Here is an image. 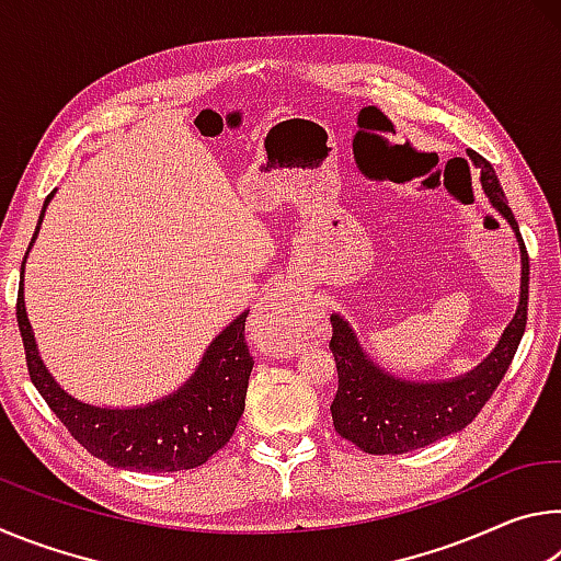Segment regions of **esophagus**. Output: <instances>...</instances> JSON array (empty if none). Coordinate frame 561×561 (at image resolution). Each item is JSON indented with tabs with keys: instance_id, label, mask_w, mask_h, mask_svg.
Here are the masks:
<instances>
[{
	"instance_id": "obj_1",
	"label": "esophagus",
	"mask_w": 561,
	"mask_h": 561,
	"mask_svg": "<svg viewBox=\"0 0 561 561\" xmlns=\"http://www.w3.org/2000/svg\"><path fill=\"white\" fill-rule=\"evenodd\" d=\"M299 297L289 289H274L260 301L252 317V336L254 344L267 354L287 356L297 344L299 327Z\"/></svg>"
}]
</instances>
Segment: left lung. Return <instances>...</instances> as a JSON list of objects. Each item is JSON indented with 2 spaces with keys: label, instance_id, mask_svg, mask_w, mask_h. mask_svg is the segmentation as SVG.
Listing matches in <instances>:
<instances>
[{
  "label": "left lung",
  "instance_id": "1",
  "mask_svg": "<svg viewBox=\"0 0 561 561\" xmlns=\"http://www.w3.org/2000/svg\"><path fill=\"white\" fill-rule=\"evenodd\" d=\"M470 163L480 170V183L495 210L505 217L517 240L522 242L519 227L505 193L497 180L495 168L474 150H468ZM529 299V257L522 247V287L519 307L502 334L495 351L470 374L450 378V381L415 383L396 378L378 368L371 356L360 348L354 329L346 319L331 314L329 348L336 360L339 391L331 403V417L341 438L358 445L371 455H401L425 448L445 435L462 431L474 421L482 405L495 393L527 327Z\"/></svg>",
  "mask_w": 561,
  "mask_h": 561
}]
</instances>
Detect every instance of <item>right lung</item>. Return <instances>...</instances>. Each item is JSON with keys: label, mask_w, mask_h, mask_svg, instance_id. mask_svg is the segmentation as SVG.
I'll return each mask as SVG.
<instances>
[{"label": "right lung", "mask_w": 561, "mask_h": 561, "mask_svg": "<svg viewBox=\"0 0 561 561\" xmlns=\"http://www.w3.org/2000/svg\"><path fill=\"white\" fill-rule=\"evenodd\" d=\"M54 193L46 197L44 210ZM42 210V217H44ZM39 217V225H42ZM39 225L30 250L39 234ZM26 250V254H30ZM24 254V260H26ZM16 321L22 331L26 368L46 405L91 455L111 468L136 472H178L197 468L225 448L244 411L252 354L244 341L247 311L207 346L201 366L163 401L136 408H99L76 401L46 371L24 309V262L16 294Z\"/></svg>", "instance_id": "right-lung-1"}]
</instances>
